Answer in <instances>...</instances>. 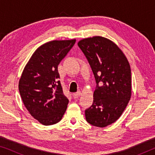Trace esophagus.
<instances>
[{"instance_id":"obj_1","label":"esophagus","mask_w":155,"mask_h":155,"mask_svg":"<svg viewBox=\"0 0 155 155\" xmlns=\"http://www.w3.org/2000/svg\"><path fill=\"white\" fill-rule=\"evenodd\" d=\"M80 95H81V92H78L76 93H74L73 94V97L74 98H78Z\"/></svg>"}]
</instances>
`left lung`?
Masks as SVG:
<instances>
[{"mask_svg": "<svg viewBox=\"0 0 155 155\" xmlns=\"http://www.w3.org/2000/svg\"><path fill=\"white\" fill-rule=\"evenodd\" d=\"M78 45L87 59L97 83L92 105L85 110L86 120L104 128L119 118L130 100V64L118 46L105 37L86 38Z\"/></svg>", "mask_w": 155, "mask_h": 155, "instance_id": "obj_1", "label": "left lung"}]
</instances>
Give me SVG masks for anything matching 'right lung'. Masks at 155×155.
<instances>
[{
  "label": "right lung",
  "instance_id": "right-lung-1",
  "mask_svg": "<svg viewBox=\"0 0 155 155\" xmlns=\"http://www.w3.org/2000/svg\"><path fill=\"white\" fill-rule=\"evenodd\" d=\"M76 41L54 40L34 52L19 81V91L27 111L44 126L60 121L69 101L63 94L58 65Z\"/></svg>",
  "mask_w": 155,
  "mask_h": 155
}]
</instances>
